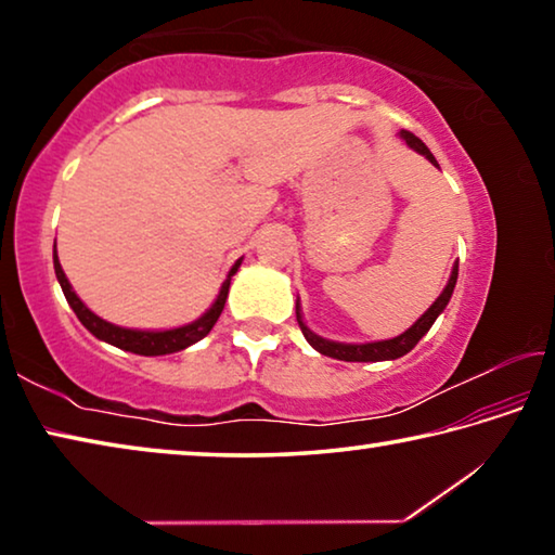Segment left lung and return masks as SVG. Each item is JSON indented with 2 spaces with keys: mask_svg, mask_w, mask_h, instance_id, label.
<instances>
[{
  "mask_svg": "<svg viewBox=\"0 0 555 555\" xmlns=\"http://www.w3.org/2000/svg\"><path fill=\"white\" fill-rule=\"evenodd\" d=\"M399 137L406 142L413 152H418L421 156H426L430 164L438 166L436 156L428 152V146L421 142V139L416 134H411V131L401 129ZM455 281H457V267H453V271H450V279H448V286L443 288V294H440L434 306L428 308V311L418 318L416 323H413L406 333H401L397 337H391V340H379V343H362V345H352V343H335V340H325V337L315 335L311 327H308L304 323V318H300V306L296 300V321L300 325V333H304V337L308 343H311L313 350H318L321 354H327V357H335V360H345V362H382V360H397V357L411 352L413 347H416V343L424 337L430 325L436 323V318L446 311L448 300L450 296H453V288H455Z\"/></svg>",
  "mask_w": 555,
  "mask_h": 555,
  "instance_id": "8db88e82",
  "label": "left lung"
}]
</instances>
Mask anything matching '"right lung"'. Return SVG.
Here are the masks:
<instances>
[{
	"label": "right lung",
	"instance_id": "obj_1",
	"mask_svg": "<svg viewBox=\"0 0 555 555\" xmlns=\"http://www.w3.org/2000/svg\"><path fill=\"white\" fill-rule=\"evenodd\" d=\"M242 264V259L234 261V267L230 269L228 279H224V284L220 288L218 298H215V304L205 311L198 321L181 325V327H171V331H134V327H119V325H112L107 321H102L100 315H95L90 311V308L82 304L75 294L68 276L63 274V267L59 261V255H55V247H53V267H55V276H59V284L65 294V300H68L70 308L78 315V321L88 327V331L98 337V340H105L109 345L119 347V350H127V352H134V354H144V357H156V354H171L178 350H185V347H191L193 343L203 340L205 335L212 331V325L218 323V318L224 308V300H228V291H230V281L232 276L237 274V269Z\"/></svg>",
	"mask_w": 555,
	"mask_h": 555
}]
</instances>
